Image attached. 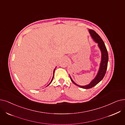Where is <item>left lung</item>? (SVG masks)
I'll return each instance as SVG.
<instances>
[{"instance_id":"left-lung-1","label":"left lung","mask_w":125,"mask_h":125,"mask_svg":"<svg viewBox=\"0 0 125 125\" xmlns=\"http://www.w3.org/2000/svg\"><path fill=\"white\" fill-rule=\"evenodd\" d=\"M89 32L93 40L98 44L99 47L101 51L102 56H101V61L100 65V68L99 69L98 73H97L94 79L92 80L91 82L85 86H80L76 84L73 82L72 78L70 77V80L72 81V82L76 85L77 86L80 87L81 88L84 89H89L93 87L96 84H98L100 81L104 77L106 74V70L107 68L108 65V54L107 52V48L104 44V42H103L100 36L97 34L96 32L92 30H89ZM70 76V75H69Z\"/></svg>"}]
</instances>
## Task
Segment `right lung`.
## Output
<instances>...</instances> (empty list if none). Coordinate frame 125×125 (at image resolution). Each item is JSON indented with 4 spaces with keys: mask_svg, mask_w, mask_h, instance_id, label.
Here are the masks:
<instances>
[{
    "mask_svg": "<svg viewBox=\"0 0 125 125\" xmlns=\"http://www.w3.org/2000/svg\"><path fill=\"white\" fill-rule=\"evenodd\" d=\"M55 69H54V70H53V77H52V81H51V82H50V83L49 84H48V85L47 86H48V85H50V84H51V83L52 82V80H53V77H54V72H55Z\"/></svg>",
    "mask_w": 125,
    "mask_h": 125,
    "instance_id": "obj_1",
    "label": "right lung"
}]
</instances>
